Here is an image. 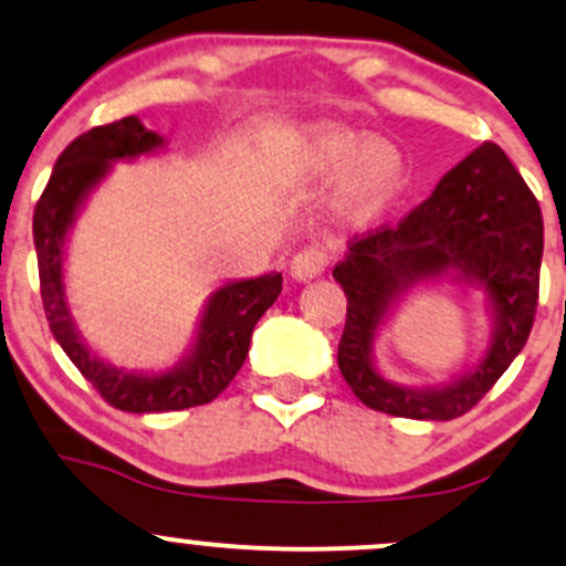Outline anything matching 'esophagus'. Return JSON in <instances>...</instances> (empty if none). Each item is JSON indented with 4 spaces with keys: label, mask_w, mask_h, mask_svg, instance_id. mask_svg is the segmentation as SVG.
<instances>
[{
    "label": "esophagus",
    "mask_w": 566,
    "mask_h": 566,
    "mask_svg": "<svg viewBox=\"0 0 566 566\" xmlns=\"http://www.w3.org/2000/svg\"><path fill=\"white\" fill-rule=\"evenodd\" d=\"M327 269V252L324 247H308L301 250L290 263V274L295 282H311V279H319Z\"/></svg>",
    "instance_id": "obj_1"
}]
</instances>
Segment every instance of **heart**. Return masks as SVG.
Segmentation results:
<instances>
[{
    "label": "heart",
    "mask_w": 566,
    "mask_h": 566,
    "mask_svg": "<svg viewBox=\"0 0 566 566\" xmlns=\"http://www.w3.org/2000/svg\"><path fill=\"white\" fill-rule=\"evenodd\" d=\"M290 167L297 178H335V218L346 226H369L386 216L409 184L405 151L388 138H369L367 133L333 122L311 125L292 138Z\"/></svg>",
    "instance_id": "b5f03b06"
}]
</instances>
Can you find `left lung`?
<instances>
[{
	"label": "left lung",
	"mask_w": 566,
	"mask_h": 566,
	"mask_svg": "<svg viewBox=\"0 0 566 566\" xmlns=\"http://www.w3.org/2000/svg\"><path fill=\"white\" fill-rule=\"evenodd\" d=\"M543 216L503 148L484 143L439 180L394 229L356 239L333 276L348 297L337 367L369 409L412 420H452L476 405L527 343L537 308ZM479 289L491 314L483 356L450 381L405 387L374 359L395 305L420 283Z\"/></svg>",
	"instance_id": "8db88e82"
}]
</instances>
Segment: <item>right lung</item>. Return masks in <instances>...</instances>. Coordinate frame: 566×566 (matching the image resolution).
Listing matches in <instances>:
<instances>
[{"mask_svg": "<svg viewBox=\"0 0 566 566\" xmlns=\"http://www.w3.org/2000/svg\"><path fill=\"white\" fill-rule=\"evenodd\" d=\"M167 151V140L138 116L90 129L55 161L50 184L34 210V247L42 303L55 340L76 369L122 412H172L212 401L242 369L252 329L282 292V274L231 279L207 295L191 346L165 369H127L84 340L71 314L66 292V252L76 218L90 193L114 170L116 161Z\"/></svg>", "mask_w": 566, "mask_h": 566, "instance_id": "right-lung-1", "label": "right lung"}]
</instances>
